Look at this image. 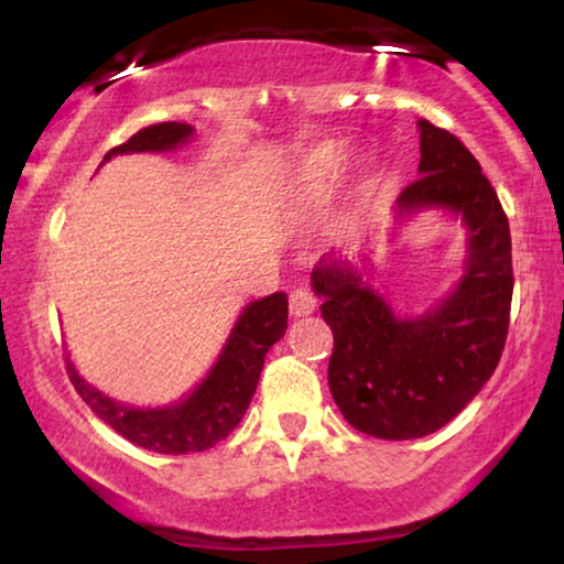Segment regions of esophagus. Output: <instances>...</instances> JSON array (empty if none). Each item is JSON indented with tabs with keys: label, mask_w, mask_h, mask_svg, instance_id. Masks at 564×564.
<instances>
[{
	"label": "esophagus",
	"mask_w": 564,
	"mask_h": 564,
	"mask_svg": "<svg viewBox=\"0 0 564 564\" xmlns=\"http://www.w3.org/2000/svg\"><path fill=\"white\" fill-rule=\"evenodd\" d=\"M315 311V297L307 290H292L290 292V313L292 318H305Z\"/></svg>",
	"instance_id": "34e87169"
}]
</instances>
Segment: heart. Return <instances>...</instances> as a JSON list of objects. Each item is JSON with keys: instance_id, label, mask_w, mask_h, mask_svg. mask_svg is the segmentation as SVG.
Segmentation results:
<instances>
[{"instance_id": "obj_1", "label": "heart", "mask_w": 564, "mask_h": 564, "mask_svg": "<svg viewBox=\"0 0 564 564\" xmlns=\"http://www.w3.org/2000/svg\"><path fill=\"white\" fill-rule=\"evenodd\" d=\"M346 169V149L336 141H326L307 153L292 180L290 197L300 207H323L334 197Z\"/></svg>"}]
</instances>
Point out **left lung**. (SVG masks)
<instances>
[{
  "label": "left lung",
  "instance_id": "1",
  "mask_svg": "<svg viewBox=\"0 0 564 564\" xmlns=\"http://www.w3.org/2000/svg\"><path fill=\"white\" fill-rule=\"evenodd\" d=\"M421 176L398 210L444 207L465 220L467 267L436 311L400 318L349 261L323 257L311 280L334 330L328 388L344 419L377 438H421L446 426L496 372L513 297L511 230L477 159L449 130L419 120Z\"/></svg>",
  "mask_w": 564,
  "mask_h": 564
}]
</instances>
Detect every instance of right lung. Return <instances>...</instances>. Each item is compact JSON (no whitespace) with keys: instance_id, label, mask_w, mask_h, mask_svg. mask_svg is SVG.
Masks as SVG:
<instances>
[{"instance_id":"1","label":"right lung","mask_w":564,"mask_h":564,"mask_svg":"<svg viewBox=\"0 0 564 564\" xmlns=\"http://www.w3.org/2000/svg\"><path fill=\"white\" fill-rule=\"evenodd\" d=\"M195 128L187 122H159L138 130L126 143L105 153L110 161L115 153L138 151H169L187 143ZM288 330V295L274 292L246 305L241 318L230 330L228 344L223 346L210 375L197 384L189 398L166 408H130L115 403L102 392L91 388L66 359V372L84 403L112 426L120 436L143 449L159 454H189L205 452L223 442L243 419L253 392H257L261 367L267 351L280 341Z\"/></svg>"}]
</instances>
